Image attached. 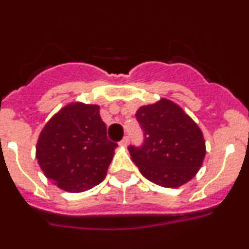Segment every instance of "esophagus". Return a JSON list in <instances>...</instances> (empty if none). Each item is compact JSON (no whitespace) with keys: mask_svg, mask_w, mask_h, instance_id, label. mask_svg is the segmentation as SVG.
Segmentation results:
<instances>
[{"mask_svg":"<svg viewBox=\"0 0 249 249\" xmlns=\"http://www.w3.org/2000/svg\"><path fill=\"white\" fill-rule=\"evenodd\" d=\"M129 137H127V136H125L124 137V139H123L122 141H120V142H119V145H120V147H123V148H125V147H127V144H129Z\"/></svg>","mask_w":249,"mask_h":249,"instance_id":"34e87169","label":"esophagus"}]
</instances>
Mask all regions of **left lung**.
I'll list each match as a JSON object with an SVG mask.
<instances>
[{"label": "left lung", "instance_id": "1", "mask_svg": "<svg viewBox=\"0 0 249 249\" xmlns=\"http://www.w3.org/2000/svg\"><path fill=\"white\" fill-rule=\"evenodd\" d=\"M143 130L141 147L130 145L132 161L150 182L178 188L195 177L206 154L203 135L178 105L161 99L137 109Z\"/></svg>", "mask_w": 249, "mask_h": 249}]
</instances>
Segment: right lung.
<instances>
[{
    "label": "right lung",
    "instance_id": "right-lung-1",
    "mask_svg": "<svg viewBox=\"0 0 249 249\" xmlns=\"http://www.w3.org/2000/svg\"><path fill=\"white\" fill-rule=\"evenodd\" d=\"M117 147L107 139L100 107L72 102L44 125L36 158L44 176L60 189L80 193L105 179Z\"/></svg>",
    "mask_w": 249,
    "mask_h": 249
}]
</instances>
